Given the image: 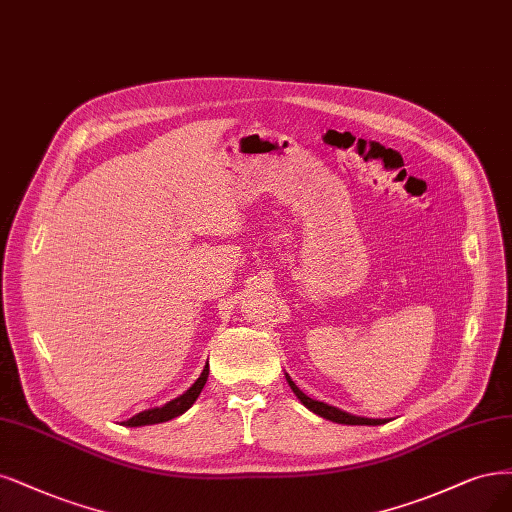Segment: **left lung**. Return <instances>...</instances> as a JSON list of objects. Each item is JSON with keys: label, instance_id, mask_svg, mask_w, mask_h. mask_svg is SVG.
<instances>
[{"label": "left lung", "instance_id": "left-lung-1", "mask_svg": "<svg viewBox=\"0 0 512 512\" xmlns=\"http://www.w3.org/2000/svg\"><path fill=\"white\" fill-rule=\"evenodd\" d=\"M286 381L290 385V390L296 394V398L301 400L309 411H313L315 415H320V417H324L328 421H334V424H345V426H381V424H385V421H387V419H370V417H358V415L345 413V411H341L337 407H330V404H326V402L313 400L307 394H303L296 387V383L290 379V375H286Z\"/></svg>", "mask_w": 512, "mask_h": 512}]
</instances>
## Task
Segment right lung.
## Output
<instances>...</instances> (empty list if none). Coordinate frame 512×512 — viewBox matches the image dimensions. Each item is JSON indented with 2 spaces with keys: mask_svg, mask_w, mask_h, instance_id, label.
Segmentation results:
<instances>
[{
  "mask_svg": "<svg viewBox=\"0 0 512 512\" xmlns=\"http://www.w3.org/2000/svg\"><path fill=\"white\" fill-rule=\"evenodd\" d=\"M207 377H209V364H205V368H203V373L199 375V379H197L195 383H192L182 396L169 400L167 404H163V407H154V409H146V411H142V413H137V415H133L131 419L122 421V424L131 426V428L152 426V424H163V421H169V419H173V417H178V415L186 413V411L192 407V404L197 402L201 390H203L205 383H207Z\"/></svg>",
  "mask_w": 512,
  "mask_h": 512,
  "instance_id": "1",
  "label": "right lung"
}]
</instances>
